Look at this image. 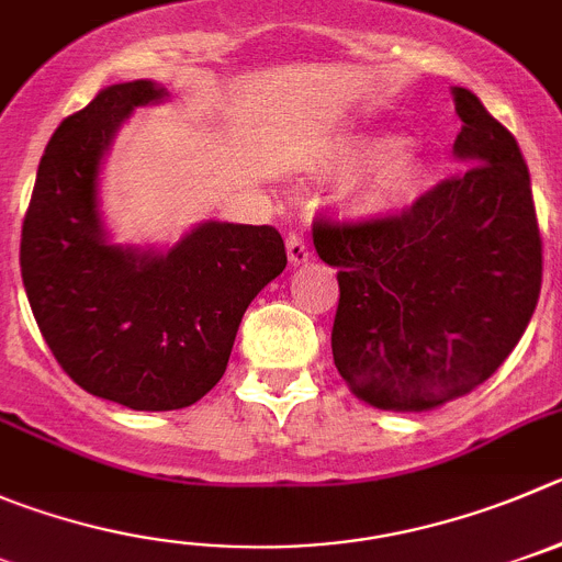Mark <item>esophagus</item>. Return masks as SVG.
<instances>
[{"label":"esophagus","mask_w":562,"mask_h":562,"mask_svg":"<svg viewBox=\"0 0 562 562\" xmlns=\"http://www.w3.org/2000/svg\"><path fill=\"white\" fill-rule=\"evenodd\" d=\"M288 260H291V266H302V263H307V260H311L313 257V251H311V246H307V240L302 238V235H296V233H291L288 235Z\"/></svg>","instance_id":"esophagus-1"}]
</instances>
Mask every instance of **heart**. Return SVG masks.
I'll return each mask as SVG.
<instances>
[{"label": "heart", "mask_w": 562, "mask_h": 562, "mask_svg": "<svg viewBox=\"0 0 562 562\" xmlns=\"http://www.w3.org/2000/svg\"><path fill=\"white\" fill-rule=\"evenodd\" d=\"M324 169L338 180H352L349 204L363 216L405 213L429 186L427 160L391 133L346 138L329 151Z\"/></svg>", "instance_id": "1"}]
</instances>
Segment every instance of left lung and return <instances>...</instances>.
Instances as JSON below:
<instances>
[{"label":"left lung","instance_id":"8db88e82","mask_svg":"<svg viewBox=\"0 0 562 562\" xmlns=\"http://www.w3.org/2000/svg\"><path fill=\"white\" fill-rule=\"evenodd\" d=\"M471 166L400 216L313 224L338 269L335 369L376 411L424 413L494 374L541 293V233L516 138L465 88H452Z\"/></svg>","mask_w":562,"mask_h":562}]
</instances>
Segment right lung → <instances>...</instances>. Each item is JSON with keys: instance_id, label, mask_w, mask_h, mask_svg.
<instances>
[{"instance_id": "add662e5", "label": "right lung", "mask_w": 562, "mask_h": 562, "mask_svg": "<svg viewBox=\"0 0 562 562\" xmlns=\"http://www.w3.org/2000/svg\"><path fill=\"white\" fill-rule=\"evenodd\" d=\"M169 91L108 86L55 130L21 227V280L41 335L82 391L130 411H180L227 369L251 299L285 269L274 227L202 222L169 249L113 244L99 175L135 108Z\"/></svg>"}]
</instances>
